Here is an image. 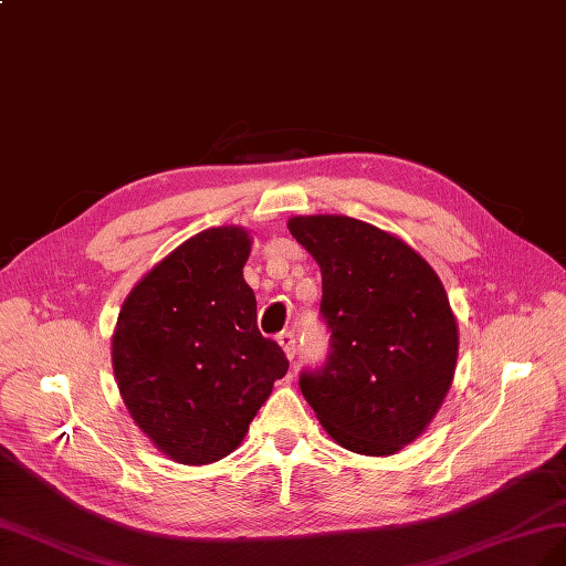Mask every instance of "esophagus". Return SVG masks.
<instances>
[{"mask_svg":"<svg viewBox=\"0 0 566 566\" xmlns=\"http://www.w3.org/2000/svg\"><path fill=\"white\" fill-rule=\"evenodd\" d=\"M279 344H281V348H283V354H285V358H295V354H297V339H295V335L292 333H281L279 335Z\"/></svg>","mask_w":566,"mask_h":566,"instance_id":"obj_1","label":"esophagus"}]
</instances>
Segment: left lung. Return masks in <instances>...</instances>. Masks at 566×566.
<instances>
[{"label": "left lung", "instance_id": "left-lung-1", "mask_svg": "<svg viewBox=\"0 0 566 566\" xmlns=\"http://www.w3.org/2000/svg\"><path fill=\"white\" fill-rule=\"evenodd\" d=\"M321 266L329 354L300 388L344 450L388 457L417 440L450 391L459 329L450 300L417 250L344 216L290 218Z\"/></svg>", "mask_w": 566, "mask_h": 566}]
</instances>
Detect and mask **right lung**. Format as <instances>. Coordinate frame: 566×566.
<instances>
[{"mask_svg": "<svg viewBox=\"0 0 566 566\" xmlns=\"http://www.w3.org/2000/svg\"><path fill=\"white\" fill-rule=\"evenodd\" d=\"M248 255L243 227L187 239L135 283L112 335L114 377L133 421L185 465L237 450L287 373L283 348L258 329Z\"/></svg>", "mask_w": 566, "mask_h": 566, "instance_id": "add662e5", "label": "right lung"}]
</instances>
